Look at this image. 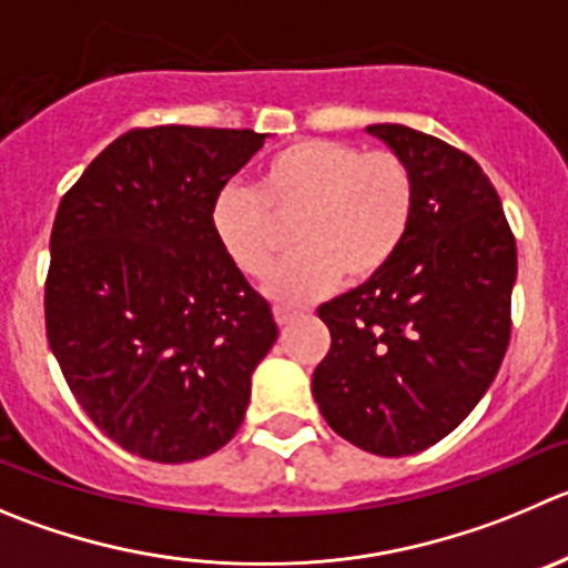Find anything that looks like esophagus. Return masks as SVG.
<instances>
[{
	"label": "esophagus",
	"instance_id": "esophagus-1",
	"mask_svg": "<svg viewBox=\"0 0 568 568\" xmlns=\"http://www.w3.org/2000/svg\"><path fill=\"white\" fill-rule=\"evenodd\" d=\"M273 315H275V323H278L281 328L290 326V323L295 321V312H293V310H287V306H275Z\"/></svg>",
	"mask_w": 568,
	"mask_h": 568
}]
</instances>
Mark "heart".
<instances>
[{
    "label": "heart",
    "mask_w": 568,
    "mask_h": 568,
    "mask_svg": "<svg viewBox=\"0 0 568 568\" xmlns=\"http://www.w3.org/2000/svg\"><path fill=\"white\" fill-rule=\"evenodd\" d=\"M415 212L407 161L390 150L365 153L337 139H304L262 166L256 192L220 189L212 231L245 275L267 273L284 245V225L298 223L301 251L264 281L278 304H310L348 275L368 281L393 262Z\"/></svg>",
    "instance_id": "obj_1"
}]
</instances>
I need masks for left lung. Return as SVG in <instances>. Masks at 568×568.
Returning <instances> with one entry per match:
<instances>
[{
  "instance_id": "left-lung-1",
  "label": "left lung",
  "mask_w": 568,
  "mask_h": 568,
  "mask_svg": "<svg viewBox=\"0 0 568 568\" xmlns=\"http://www.w3.org/2000/svg\"><path fill=\"white\" fill-rule=\"evenodd\" d=\"M365 131L407 161L413 223L382 273L317 310L332 348L312 396L339 437L404 457L443 440L488 393L510 343L516 240L471 155L404 125Z\"/></svg>"
}]
</instances>
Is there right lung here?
Here are the masks:
<instances>
[{"mask_svg": "<svg viewBox=\"0 0 568 568\" xmlns=\"http://www.w3.org/2000/svg\"><path fill=\"white\" fill-rule=\"evenodd\" d=\"M264 139L189 125L131 131L58 206L50 348L85 415L144 460L223 449L278 337L270 304L212 231L214 197Z\"/></svg>", "mask_w": 568, "mask_h": 568, "instance_id": "1", "label": "right lung"}]
</instances>
